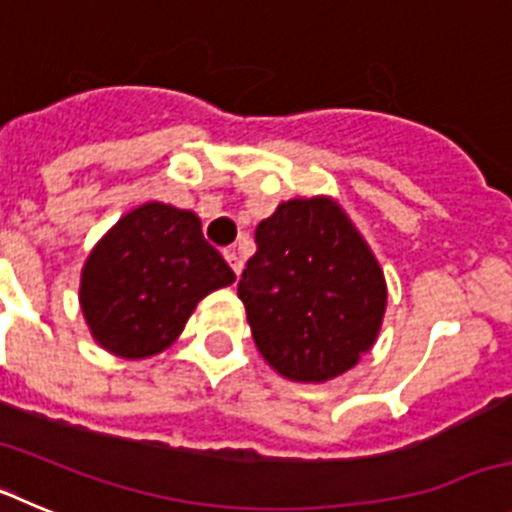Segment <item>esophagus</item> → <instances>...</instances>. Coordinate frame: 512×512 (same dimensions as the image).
Segmentation results:
<instances>
[{"label": "esophagus", "instance_id": "esophagus-1", "mask_svg": "<svg viewBox=\"0 0 512 512\" xmlns=\"http://www.w3.org/2000/svg\"><path fill=\"white\" fill-rule=\"evenodd\" d=\"M223 256H225V261H228V264H230V269H233L235 274H241V269H243V259H241V253L235 251V248H228V251H225Z\"/></svg>", "mask_w": 512, "mask_h": 512}]
</instances>
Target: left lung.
Listing matches in <instances>:
<instances>
[{"instance_id": "8db88e82", "label": "left lung", "mask_w": 512, "mask_h": 512, "mask_svg": "<svg viewBox=\"0 0 512 512\" xmlns=\"http://www.w3.org/2000/svg\"><path fill=\"white\" fill-rule=\"evenodd\" d=\"M238 297L269 366L292 382H328L377 341L387 282L336 200L300 197L259 223Z\"/></svg>"}]
</instances>
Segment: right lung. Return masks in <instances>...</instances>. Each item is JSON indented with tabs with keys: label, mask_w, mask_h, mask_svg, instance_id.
<instances>
[{
	"label": "right lung",
	"mask_w": 512,
	"mask_h": 512,
	"mask_svg": "<svg viewBox=\"0 0 512 512\" xmlns=\"http://www.w3.org/2000/svg\"><path fill=\"white\" fill-rule=\"evenodd\" d=\"M235 282L192 210L146 202L120 217L81 269L92 338L122 359H148L179 338L197 302Z\"/></svg>",
	"instance_id": "1"
}]
</instances>
